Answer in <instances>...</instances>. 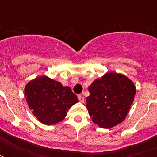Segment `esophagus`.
Here are the masks:
<instances>
[{
  "label": "esophagus",
  "instance_id": "1",
  "mask_svg": "<svg viewBox=\"0 0 157 157\" xmlns=\"http://www.w3.org/2000/svg\"><path fill=\"white\" fill-rule=\"evenodd\" d=\"M78 99H79V101L81 102V103H84V102H85V98H84L83 96L81 95V94H80V95H78Z\"/></svg>",
  "mask_w": 157,
  "mask_h": 157
}]
</instances>
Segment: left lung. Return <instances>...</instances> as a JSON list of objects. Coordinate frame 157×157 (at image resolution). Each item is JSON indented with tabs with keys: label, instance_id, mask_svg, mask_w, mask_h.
Listing matches in <instances>:
<instances>
[{
	"label": "left lung",
	"instance_id": "8db88e82",
	"mask_svg": "<svg viewBox=\"0 0 157 157\" xmlns=\"http://www.w3.org/2000/svg\"><path fill=\"white\" fill-rule=\"evenodd\" d=\"M86 107L94 123L112 128L122 122L130 109L136 89L128 77L108 72L89 87Z\"/></svg>",
	"mask_w": 157,
	"mask_h": 157
}]
</instances>
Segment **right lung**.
Listing matches in <instances>:
<instances>
[{
  "label": "right lung",
  "mask_w": 157,
  "mask_h": 157,
  "mask_svg": "<svg viewBox=\"0 0 157 157\" xmlns=\"http://www.w3.org/2000/svg\"><path fill=\"white\" fill-rule=\"evenodd\" d=\"M24 93L33 115L45 124L63 121L67 110L79 101L70 87H63L60 82L47 76L28 82Z\"/></svg>",
  "instance_id": "right-lung-1"
}]
</instances>
